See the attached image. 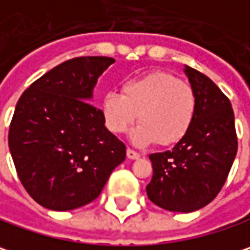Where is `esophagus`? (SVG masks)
I'll list each match as a JSON object with an SVG mask.
<instances>
[{"instance_id": "esophagus-1", "label": "esophagus", "mask_w": 250, "mask_h": 250, "mask_svg": "<svg viewBox=\"0 0 250 250\" xmlns=\"http://www.w3.org/2000/svg\"><path fill=\"white\" fill-rule=\"evenodd\" d=\"M126 156H128V159H138L141 155H139L138 152L132 151V149H128V151H126Z\"/></svg>"}]
</instances>
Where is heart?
I'll use <instances>...</instances> for the list:
<instances>
[{
    "mask_svg": "<svg viewBox=\"0 0 250 250\" xmlns=\"http://www.w3.org/2000/svg\"><path fill=\"white\" fill-rule=\"evenodd\" d=\"M121 94L106 92L101 99V115L114 134H124L138 118L141 124L129 134L136 146L155 142L173 145L190 131L196 114V95L192 86L170 72L152 71L129 78Z\"/></svg>",
    "mask_w": 250,
    "mask_h": 250,
    "instance_id": "b5f03b06",
    "label": "heart"
}]
</instances>
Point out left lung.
<instances>
[{"label":"left lung","mask_w":250,"mask_h":250,"mask_svg":"<svg viewBox=\"0 0 250 250\" xmlns=\"http://www.w3.org/2000/svg\"><path fill=\"white\" fill-rule=\"evenodd\" d=\"M184 72L196 95L195 119L172 151L149 155L153 175L146 193L162 209L189 213L221 192L238 152V138L233 109L222 91L188 65Z\"/></svg>","instance_id":"left-lung-1"}]
</instances>
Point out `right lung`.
Returning <instances> with one entry per match:
<instances>
[{
  "label": "right lung",
  "mask_w": 250,
  "mask_h": 250,
  "mask_svg": "<svg viewBox=\"0 0 250 250\" xmlns=\"http://www.w3.org/2000/svg\"><path fill=\"white\" fill-rule=\"evenodd\" d=\"M114 58L80 57L60 63L21 95L8 134L9 152L31 198L51 210L97 199L125 161V145L89 102Z\"/></svg>",
  "instance_id": "1"
}]
</instances>
